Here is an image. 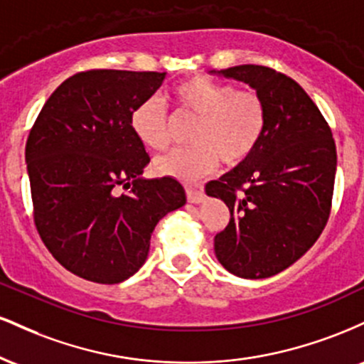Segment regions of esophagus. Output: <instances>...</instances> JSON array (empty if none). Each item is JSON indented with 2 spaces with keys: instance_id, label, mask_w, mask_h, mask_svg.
I'll return each instance as SVG.
<instances>
[{
  "instance_id": "esophagus-1",
  "label": "esophagus",
  "mask_w": 364,
  "mask_h": 364,
  "mask_svg": "<svg viewBox=\"0 0 364 364\" xmlns=\"http://www.w3.org/2000/svg\"><path fill=\"white\" fill-rule=\"evenodd\" d=\"M186 198L190 203H202L203 202V191L196 190V188H188Z\"/></svg>"
}]
</instances>
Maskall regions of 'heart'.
Masks as SVG:
<instances>
[{
    "label": "heart",
    "instance_id": "heart-1",
    "mask_svg": "<svg viewBox=\"0 0 364 364\" xmlns=\"http://www.w3.org/2000/svg\"><path fill=\"white\" fill-rule=\"evenodd\" d=\"M179 109L198 116L193 147L174 149L156 161L162 176L195 181L212 173L223 159L236 164L260 144L267 124L265 104L257 92L235 90L229 83L193 77L173 89ZM129 127L145 147L164 150L169 144L168 114L159 97H147L129 114Z\"/></svg>",
    "mask_w": 364,
    "mask_h": 364
}]
</instances>
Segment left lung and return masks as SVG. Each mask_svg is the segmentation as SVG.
Masks as SVG:
<instances>
[{"mask_svg": "<svg viewBox=\"0 0 364 364\" xmlns=\"http://www.w3.org/2000/svg\"><path fill=\"white\" fill-rule=\"evenodd\" d=\"M210 73L248 83L267 111L257 149L205 186L231 212L214 237L215 257L237 277H272L298 262L327 224L337 171L332 132L310 95L286 75L260 65Z\"/></svg>", "mask_w": 364, "mask_h": 364, "instance_id": "obj_1", "label": "left lung"}]
</instances>
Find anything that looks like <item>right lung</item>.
I'll return each instance as SVG.
<instances>
[{"label":"right lung","instance_id":"add662e5","mask_svg":"<svg viewBox=\"0 0 364 364\" xmlns=\"http://www.w3.org/2000/svg\"><path fill=\"white\" fill-rule=\"evenodd\" d=\"M168 73L90 70L53 92L28 135L25 162L37 231L66 270L99 284L139 272L159 220L186 203L174 178L145 179L150 162L129 114ZM129 189L118 194L119 186Z\"/></svg>","mask_w":364,"mask_h":364}]
</instances>
